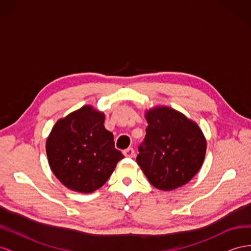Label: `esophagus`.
Segmentation results:
<instances>
[{
    "label": "esophagus",
    "instance_id": "obj_1",
    "mask_svg": "<svg viewBox=\"0 0 251 251\" xmlns=\"http://www.w3.org/2000/svg\"><path fill=\"white\" fill-rule=\"evenodd\" d=\"M124 155L126 157H134L135 156V151H134V149L133 148H127L126 150H125L124 151Z\"/></svg>",
    "mask_w": 251,
    "mask_h": 251
}]
</instances>
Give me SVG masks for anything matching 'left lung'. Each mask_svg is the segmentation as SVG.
Masks as SVG:
<instances>
[{"label":"left lung","instance_id":"left-lung-1","mask_svg":"<svg viewBox=\"0 0 251 251\" xmlns=\"http://www.w3.org/2000/svg\"><path fill=\"white\" fill-rule=\"evenodd\" d=\"M148 126L137 164L148 180L162 191L190 181L205 159L207 142L199 125L169 106L146 111Z\"/></svg>","mask_w":251,"mask_h":251}]
</instances>
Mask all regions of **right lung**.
I'll list each match as a JSON object with an SVG mask.
<instances>
[{
	"mask_svg": "<svg viewBox=\"0 0 251 251\" xmlns=\"http://www.w3.org/2000/svg\"><path fill=\"white\" fill-rule=\"evenodd\" d=\"M104 114L84 105L59 119L46 139L52 173L73 191L92 193L102 187L125 156L104 127Z\"/></svg>",
	"mask_w": 251,
	"mask_h": 251,
	"instance_id": "right-lung-1",
	"label": "right lung"
}]
</instances>
